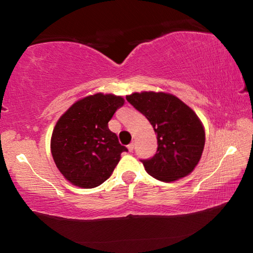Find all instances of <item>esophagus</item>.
<instances>
[{
  "label": "esophagus",
  "mask_w": 253,
  "mask_h": 253,
  "mask_svg": "<svg viewBox=\"0 0 253 253\" xmlns=\"http://www.w3.org/2000/svg\"><path fill=\"white\" fill-rule=\"evenodd\" d=\"M127 148H128V151H129V152L134 151V143H130V144L127 146Z\"/></svg>",
  "instance_id": "1"
}]
</instances>
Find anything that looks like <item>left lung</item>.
<instances>
[{
	"mask_svg": "<svg viewBox=\"0 0 253 253\" xmlns=\"http://www.w3.org/2000/svg\"><path fill=\"white\" fill-rule=\"evenodd\" d=\"M126 99L148 119L157 134L156 154L140 160L146 172L163 182L190 174L198 165L205 144L204 128L194 111L165 92H134Z\"/></svg>",
	"mask_w": 253,
	"mask_h": 253,
	"instance_id": "obj_1",
	"label": "left lung"
}]
</instances>
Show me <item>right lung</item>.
Listing matches in <instances>:
<instances>
[{"mask_svg":"<svg viewBox=\"0 0 253 253\" xmlns=\"http://www.w3.org/2000/svg\"><path fill=\"white\" fill-rule=\"evenodd\" d=\"M124 98L96 93L75 102L54 126L51 154L63 176L76 186L93 188L110 177L128 149L110 131L108 122Z\"/></svg>","mask_w":253,"mask_h":253,"instance_id":"right-lung-1","label":"right lung"}]
</instances>
